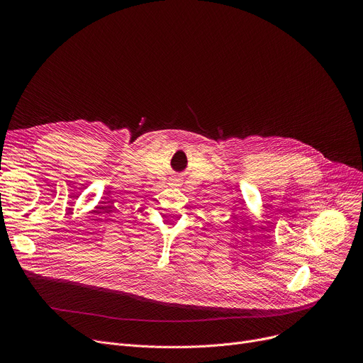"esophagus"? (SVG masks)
<instances>
[{
  "mask_svg": "<svg viewBox=\"0 0 363 363\" xmlns=\"http://www.w3.org/2000/svg\"><path fill=\"white\" fill-rule=\"evenodd\" d=\"M169 185H172V186H181V185H182V179H181V178H172Z\"/></svg>",
  "mask_w": 363,
  "mask_h": 363,
  "instance_id": "obj_1",
  "label": "esophagus"
}]
</instances>
